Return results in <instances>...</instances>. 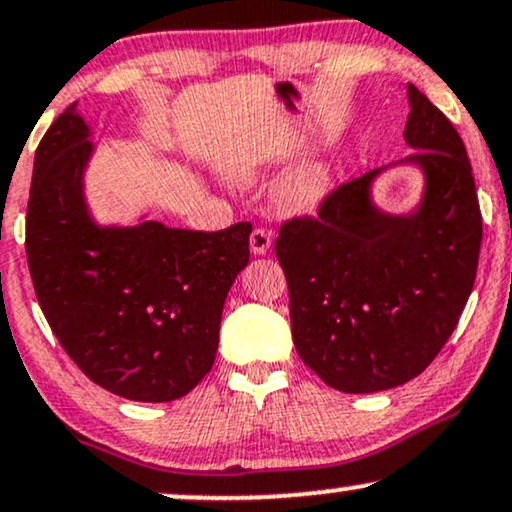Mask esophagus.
<instances>
[{"instance_id":"obj_1","label":"esophagus","mask_w":512,"mask_h":512,"mask_svg":"<svg viewBox=\"0 0 512 512\" xmlns=\"http://www.w3.org/2000/svg\"><path fill=\"white\" fill-rule=\"evenodd\" d=\"M269 248H272V233L264 229H255L250 233V250L255 255H267Z\"/></svg>"}]
</instances>
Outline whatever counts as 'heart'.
Instances as JSON below:
<instances>
[{"label": "heart", "mask_w": 512, "mask_h": 512, "mask_svg": "<svg viewBox=\"0 0 512 512\" xmlns=\"http://www.w3.org/2000/svg\"><path fill=\"white\" fill-rule=\"evenodd\" d=\"M240 178H252V166H240ZM334 183V169L324 159H310L300 164L274 188V207L281 214L315 212L329 195Z\"/></svg>", "instance_id": "b5f03b06"}]
</instances>
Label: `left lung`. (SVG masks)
I'll return each mask as SVG.
<instances>
[{"mask_svg":"<svg viewBox=\"0 0 512 512\" xmlns=\"http://www.w3.org/2000/svg\"><path fill=\"white\" fill-rule=\"evenodd\" d=\"M408 164L422 171L410 212L374 205L384 174L343 183L317 219H291L276 257L291 295L300 360L331 389L374 393L415 379L458 326L482 245V214L470 159L453 123L408 83Z\"/></svg>","mask_w":512,"mask_h":512,"instance_id":"left-lung-1","label":"left lung"}]
</instances>
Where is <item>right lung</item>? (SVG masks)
I'll return each instance as SVG.
<instances>
[{"mask_svg":"<svg viewBox=\"0 0 512 512\" xmlns=\"http://www.w3.org/2000/svg\"><path fill=\"white\" fill-rule=\"evenodd\" d=\"M95 152L71 104L35 152L26 255L54 336L88 379L138 403L186 396L212 369L221 312L248 267L250 231L102 226L85 200Z\"/></svg>","mask_w":512,"mask_h":512,"instance_id":"add662e5","label":"right lung"}]
</instances>
